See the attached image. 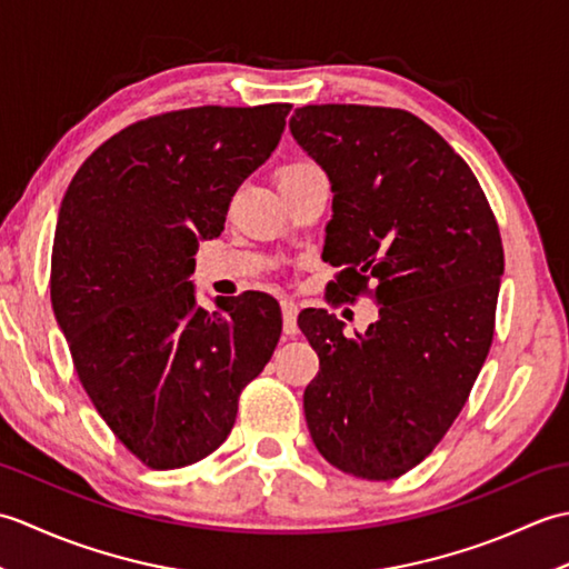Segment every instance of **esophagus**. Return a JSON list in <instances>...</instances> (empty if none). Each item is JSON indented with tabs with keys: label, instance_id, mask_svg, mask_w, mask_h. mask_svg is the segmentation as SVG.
<instances>
[{
	"label": "esophagus",
	"instance_id": "obj_1",
	"mask_svg": "<svg viewBox=\"0 0 569 569\" xmlns=\"http://www.w3.org/2000/svg\"><path fill=\"white\" fill-rule=\"evenodd\" d=\"M281 312H283V335L296 337L298 335V306L293 303V300H283Z\"/></svg>",
	"mask_w": 569,
	"mask_h": 569
}]
</instances>
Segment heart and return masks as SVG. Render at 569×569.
Segmentation results:
<instances>
[{"mask_svg":"<svg viewBox=\"0 0 569 569\" xmlns=\"http://www.w3.org/2000/svg\"><path fill=\"white\" fill-rule=\"evenodd\" d=\"M310 171H316V166H310V163H293V166L283 168V171H281V180H283V178L303 176V173H310Z\"/></svg>","mask_w":569,"mask_h":569,"instance_id":"1","label":"heart"}]
</instances>
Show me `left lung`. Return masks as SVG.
<instances>
[{"instance_id":"obj_1","label":"left lung","mask_w":569,"mask_h":569,"mask_svg":"<svg viewBox=\"0 0 569 569\" xmlns=\"http://www.w3.org/2000/svg\"><path fill=\"white\" fill-rule=\"evenodd\" d=\"M291 134L330 178L322 259L352 298L373 283L379 320L355 337L328 310L298 325L320 357L303 408L337 469L386 481L450 430L489 355L503 249L471 168L416 114L308 104Z\"/></svg>"}]
</instances>
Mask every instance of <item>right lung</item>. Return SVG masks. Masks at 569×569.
<instances>
[{"label": "right lung", "mask_w": 569, "mask_h": 569, "mask_svg": "<svg viewBox=\"0 0 569 569\" xmlns=\"http://www.w3.org/2000/svg\"><path fill=\"white\" fill-rule=\"evenodd\" d=\"M291 104L192 107L131 124L84 161L60 202L51 303L82 389L153 469L220 447L239 393L281 337L266 293L198 306L196 253L273 153Z\"/></svg>", "instance_id": "obj_1"}]
</instances>
